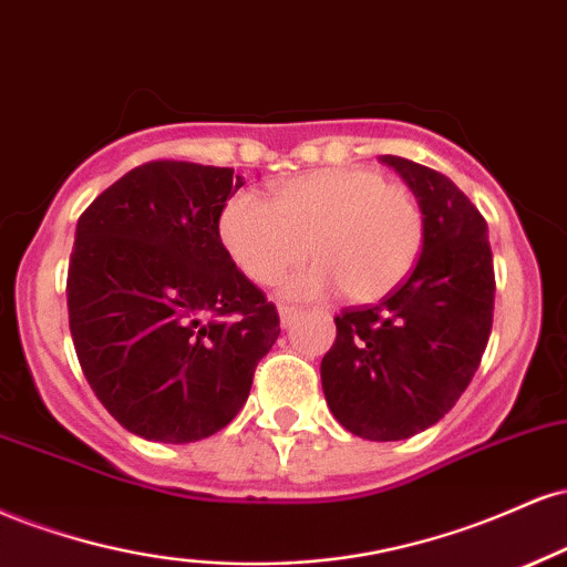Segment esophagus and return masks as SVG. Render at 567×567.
<instances>
[{"instance_id":"esophagus-1","label":"esophagus","mask_w":567,"mask_h":567,"mask_svg":"<svg viewBox=\"0 0 567 567\" xmlns=\"http://www.w3.org/2000/svg\"><path fill=\"white\" fill-rule=\"evenodd\" d=\"M278 316H281V323H284V326H291V323H295V318H297V308H289V305H281V308H278Z\"/></svg>"}]
</instances>
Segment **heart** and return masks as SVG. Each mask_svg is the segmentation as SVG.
<instances>
[{
    "instance_id": "b5f03b06",
    "label": "heart",
    "mask_w": 567,
    "mask_h": 567,
    "mask_svg": "<svg viewBox=\"0 0 567 567\" xmlns=\"http://www.w3.org/2000/svg\"><path fill=\"white\" fill-rule=\"evenodd\" d=\"M217 236L233 265L259 286L281 281L308 251L316 262L286 281V295L302 299L339 286L352 302H371L414 268L424 219L409 185L365 166H334L281 183L272 206L251 190L233 193Z\"/></svg>"
}]
</instances>
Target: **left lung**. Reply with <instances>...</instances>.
I'll use <instances>...</instances> for the list:
<instances>
[{
	"label": "left lung",
	"instance_id": "obj_1",
	"mask_svg": "<svg viewBox=\"0 0 567 567\" xmlns=\"http://www.w3.org/2000/svg\"><path fill=\"white\" fill-rule=\"evenodd\" d=\"M422 206V255L379 305L344 308L321 361L323 395L344 430L405 441L454 409L494 323V255L477 206L441 172L382 156Z\"/></svg>",
	"mask_w": 567,
	"mask_h": 567
}]
</instances>
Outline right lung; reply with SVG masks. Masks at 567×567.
Instances as JSON below:
<instances>
[{"label": "right lung", "instance_id": "1", "mask_svg": "<svg viewBox=\"0 0 567 567\" xmlns=\"http://www.w3.org/2000/svg\"><path fill=\"white\" fill-rule=\"evenodd\" d=\"M241 185L228 166L158 158L79 217L65 281L73 348L97 401L145 441L193 443L230 424L281 334L276 305L217 236Z\"/></svg>", "mask_w": 567, "mask_h": 567}]
</instances>
